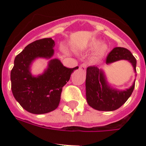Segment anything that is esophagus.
<instances>
[{
    "label": "esophagus",
    "mask_w": 146,
    "mask_h": 146,
    "mask_svg": "<svg viewBox=\"0 0 146 146\" xmlns=\"http://www.w3.org/2000/svg\"><path fill=\"white\" fill-rule=\"evenodd\" d=\"M86 66H87V65H86V64H81V65L80 66V70H82V71H83V72H86Z\"/></svg>",
    "instance_id": "obj_1"
}]
</instances>
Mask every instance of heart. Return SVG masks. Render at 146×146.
Instances as JSON below:
<instances>
[{
  "instance_id": "1",
  "label": "heart",
  "mask_w": 146,
  "mask_h": 146,
  "mask_svg": "<svg viewBox=\"0 0 146 146\" xmlns=\"http://www.w3.org/2000/svg\"><path fill=\"white\" fill-rule=\"evenodd\" d=\"M88 48L91 50L96 49L95 52V58H99L102 56L108 50V46L105 44H101L98 40H92L88 43Z\"/></svg>"
}]
</instances>
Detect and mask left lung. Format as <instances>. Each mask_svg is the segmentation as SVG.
Returning <instances> with one entry per match:
<instances>
[{
    "mask_svg": "<svg viewBox=\"0 0 146 146\" xmlns=\"http://www.w3.org/2000/svg\"><path fill=\"white\" fill-rule=\"evenodd\" d=\"M127 60L132 65L136 73L137 60L129 50L124 47H115L108 54L106 64L118 60ZM135 82L129 88L118 90L108 82L104 72L96 66H91L86 70V100L90 107L99 111H113L127 101L135 88Z\"/></svg>",
    "mask_w": 146,
    "mask_h": 146,
    "instance_id": "8db88e82",
    "label": "left lung"
}]
</instances>
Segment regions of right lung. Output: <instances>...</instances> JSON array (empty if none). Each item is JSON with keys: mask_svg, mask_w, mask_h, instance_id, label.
Instances as JSON below:
<instances>
[{"mask_svg": "<svg viewBox=\"0 0 146 146\" xmlns=\"http://www.w3.org/2000/svg\"><path fill=\"white\" fill-rule=\"evenodd\" d=\"M55 42L51 38L36 40L27 45L15 57L11 71V91L14 97L28 112L44 114L58 107L62 88L69 80L71 74L79 67L69 69L63 65L54 55ZM37 58L50 60L42 74L34 76L30 66Z\"/></svg>", "mask_w": 146, "mask_h": 146, "instance_id": "add662e5", "label": "right lung"}]
</instances>
